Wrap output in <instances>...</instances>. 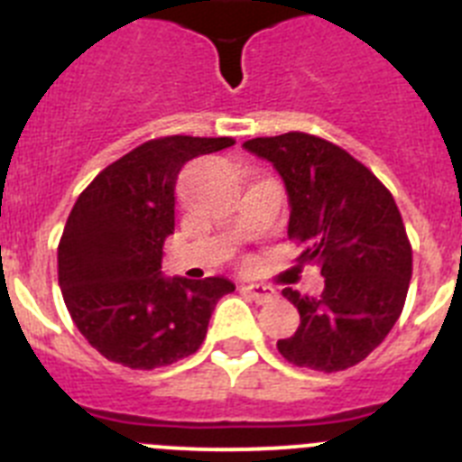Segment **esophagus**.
<instances>
[{
  "mask_svg": "<svg viewBox=\"0 0 462 462\" xmlns=\"http://www.w3.org/2000/svg\"><path fill=\"white\" fill-rule=\"evenodd\" d=\"M243 291L247 293V296L254 300V303H271V300H275L277 298V291L273 287H266V284H247V287H243Z\"/></svg>",
  "mask_w": 462,
  "mask_h": 462,
  "instance_id": "obj_1",
  "label": "esophagus"
}]
</instances>
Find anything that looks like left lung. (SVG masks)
Instances as JSON below:
<instances>
[{
	"mask_svg": "<svg viewBox=\"0 0 462 462\" xmlns=\"http://www.w3.org/2000/svg\"><path fill=\"white\" fill-rule=\"evenodd\" d=\"M243 148L282 175L289 240L303 245L298 261H312L324 275L319 298L282 291L300 326L277 349L298 368H352L382 345L405 308L411 245L393 196L368 166L312 134L252 138Z\"/></svg>",
	"mask_w": 462,
	"mask_h": 462,
	"instance_id": "left-lung-1",
	"label": "left lung"
}]
</instances>
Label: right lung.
Returning <instances> with one entry per match:
<instances>
[{
    "label": "right lung",
    "instance_id": "obj_1",
    "mask_svg": "<svg viewBox=\"0 0 462 462\" xmlns=\"http://www.w3.org/2000/svg\"><path fill=\"white\" fill-rule=\"evenodd\" d=\"M234 143L152 138L106 166L79 196L57 247V277L73 324L108 361L154 370L191 356L217 300L236 289L224 277L162 275L182 166Z\"/></svg>",
    "mask_w": 462,
    "mask_h": 462
}]
</instances>
